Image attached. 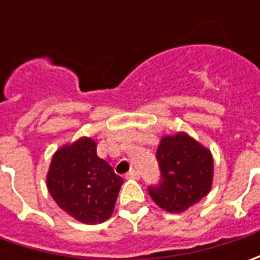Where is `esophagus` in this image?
Returning <instances> with one entry per match:
<instances>
[{
  "instance_id": "esophagus-1",
  "label": "esophagus",
  "mask_w": 260,
  "mask_h": 260,
  "mask_svg": "<svg viewBox=\"0 0 260 260\" xmlns=\"http://www.w3.org/2000/svg\"><path fill=\"white\" fill-rule=\"evenodd\" d=\"M139 178H140V174L135 169H132L125 174V179H139Z\"/></svg>"
}]
</instances>
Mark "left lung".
I'll return each instance as SVG.
<instances>
[{"label": "left lung", "instance_id": "8db88e82", "mask_svg": "<svg viewBox=\"0 0 260 260\" xmlns=\"http://www.w3.org/2000/svg\"><path fill=\"white\" fill-rule=\"evenodd\" d=\"M160 179L147 188L169 213H182L208 194L213 182L211 153L185 133L166 136L156 152Z\"/></svg>", "mask_w": 260, "mask_h": 260}]
</instances>
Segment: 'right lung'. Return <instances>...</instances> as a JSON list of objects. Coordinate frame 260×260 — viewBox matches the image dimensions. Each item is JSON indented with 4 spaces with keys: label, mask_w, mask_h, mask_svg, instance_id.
Instances as JSON below:
<instances>
[{
    "label": "right lung",
    "mask_w": 260,
    "mask_h": 260,
    "mask_svg": "<svg viewBox=\"0 0 260 260\" xmlns=\"http://www.w3.org/2000/svg\"><path fill=\"white\" fill-rule=\"evenodd\" d=\"M121 184L123 178L98 157L96 145L88 137L57 150L47 174L56 204L85 224L103 223L111 215Z\"/></svg>",
    "instance_id": "1"
}]
</instances>
